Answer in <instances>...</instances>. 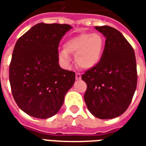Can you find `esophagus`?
I'll return each instance as SVG.
<instances>
[{
	"label": "esophagus",
	"instance_id": "obj_1",
	"mask_svg": "<svg viewBox=\"0 0 146 146\" xmlns=\"http://www.w3.org/2000/svg\"><path fill=\"white\" fill-rule=\"evenodd\" d=\"M76 80H80L81 79V75H80V73H76Z\"/></svg>",
	"mask_w": 146,
	"mask_h": 146
}]
</instances>
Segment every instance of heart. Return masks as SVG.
<instances>
[{
	"label": "heart",
	"mask_w": 146,
	"mask_h": 146,
	"mask_svg": "<svg viewBox=\"0 0 146 146\" xmlns=\"http://www.w3.org/2000/svg\"><path fill=\"white\" fill-rule=\"evenodd\" d=\"M104 39L99 33H84L72 38L64 44V50L58 53V59L65 68L70 69L71 58L75 55L76 65L89 70L97 66L103 55Z\"/></svg>",
	"instance_id": "heart-1"
}]
</instances>
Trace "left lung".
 <instances>
[{"label": "left lung", "mask_w": 146, "mask_h": 146, "mask_svg": "<svg viewBox=\"0 0 146 146\" xmlns=\"http://www.w3.org/2000/svg\"><path fill=\"white\" fill-rule=\"evenodd\" d=\"M106 38L103 55L97 66L85 72L87 84L84 99L96 118L110 119L126 111L137 87L134 50L122 33L109 26L95 27Z\"/></svg>", "instance_id": "8db88e82"}]
</instances>
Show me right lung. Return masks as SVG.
<instances>
[{
	"instance_id": "add662e5",
	"label": "right lung",
	"mask_w": 146,
	"mask_h": 146,
	"mask_svg": "<svg viewBox=\"0 0 146 146\" xmlns=\"http://www.w3.org/2000/svg\"><path fill=\"white\" fill-rule=\"evenodd\" d=\"M72 27L39 23L17 40L9 66L13 98L23 111L48 119L61 109L75 82V73L62 69L58 45Z\"/></svg>"
}]
</instances>
